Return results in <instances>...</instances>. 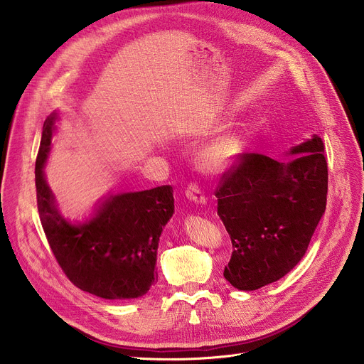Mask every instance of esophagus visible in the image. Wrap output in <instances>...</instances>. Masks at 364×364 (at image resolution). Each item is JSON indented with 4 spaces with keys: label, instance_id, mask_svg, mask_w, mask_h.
Segmentation results:
<instances>
[{
    "label": "esophagus",
    "instance_id": "obj_1",
    "mask_svg": "<svg viewBox=\"0 0 364 364\" xmlns=\"http://www.w3.org/2000/svg\"><path fill=\"white\" fill-rule=\"evenodd\" d=\"M186 196L187 199L193 200L195 203H205L206 202V198L202 192V188L196 184V183H190L186 188Z\"/></svg>",
    "mask_w": 364,
    "mask_h": 364
}]
</instances>
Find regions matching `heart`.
<instances>
[{"label":"heart","mask_w":364,"mask_h":364,"mask_svg":"<svg viewBox=\"0 0 364 364\" xmlns=\"http://www.w3.org/2000/svg\"><path fill=\"white\" fill-rule=\"evenodd\" d=\"M243 144L235 134H224L209 141L198 153V164L206 172H223L242 155Z\"/></svg>","instance_id":"obj_1"}]
</instances>
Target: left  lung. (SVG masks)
I'll list each match as a JSON object with an SVG mask.
<instances>
[{
	"label": "left lung",
	"mask_w": 364,
	"mask_h": 364,
	"mask_svg": "<svg viewBox=\"0 0 364 364\" xmlns=\"http://www.w3.org/2000/svg\"><path fill=\"white\" fill-rule=\"evenodd\" d=\"M279 162L242 153L223 172L214 195L230 235L233 254L224 277L240 291H255L288 274L307 251L326 209L328 162L318 136Z\"/></svg>",
	"instance_id": "1"
}]
</instances>
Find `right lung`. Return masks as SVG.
Returning <instances> with one entry per match:
<instances>
[{
    "label": "right lung",
    "instance_id": "1",
    "mask_svg": "<svg viewBox=\"0 0 364 364\" xmlns=\"http://www.w3.org/2000/svg\"><path fill=\"white\" fill-rule=\"evenodd\" d=\"M54 119L51 114L43 127L35 186L38 213L55 261L76 288L88 294L105 299L143 296L158 276L159 237L174 214L172 187L117 195L85 224H69L57 213L43 172Z\"/></svg>",
    "mask_w": 364,
    "mask_h": 364
}]
</instances>
